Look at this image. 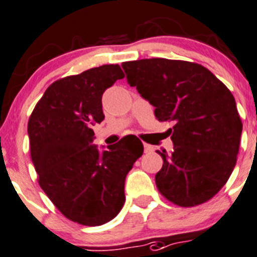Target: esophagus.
<instances>
[{
    "label": "esophagus",
    "mask_w": 257,
    "mask_h": 257,
    "mask_svg": "<svg viewBox=\"0 0 257 257\" xmlns=\"http://www.w3.org/2000/svg\"><path fill=\"white\" fill-rule=\"evenodd\" d=\"M153 151V147L151 145H146L145 143V152L148 153V152H152Z\"/></svg>",
    "instance_id": "obj_1"
}]
</instances>
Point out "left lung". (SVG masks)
Returning a JSON list of instances; mask_svg holds the SVG:
<instances>
[{
	"mask_svg": "<svg viewBox=\"0 0 257 257\" xmlns=\"http://www.w3.org/2000/svg\"><path fill=\"white\" fill-rule=\"evenodd\" d=\"M131 86L155 106L170 129L174 151L156 174L158 191L174 204L194 207L212 199L236 166L242 121L231 91L201 64L152 58L121 64Z\"/></svg>",
	"mask_w": 257,
	"mask_h": 257,
	"instance_id": "8db88e82",
	"label": "left lung"
}]
</instances>
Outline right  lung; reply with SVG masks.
I'll list each match as a JSON object with an SVG mask.
<instances>
[{
	"label": "right lung",
	"mask_w": 257,
	"mask_h": 257,
	"mask_svg": "<svg viewBox=\"0 0 257 257\" xmlns=\"http://www.w3.org/2000/svg\"><path fill=\"white\" fill-rule=\"evenodd\" d=\"M124 78L117 64H104L53 82L28 123L30 156L38 181L69 220L101 226L123 208L124 183L142 156L138 138H121L99 152L91 126L104 120L101 97Z\"/></svg>",
	"instance_id": "add662e5"
}]
</instances>
